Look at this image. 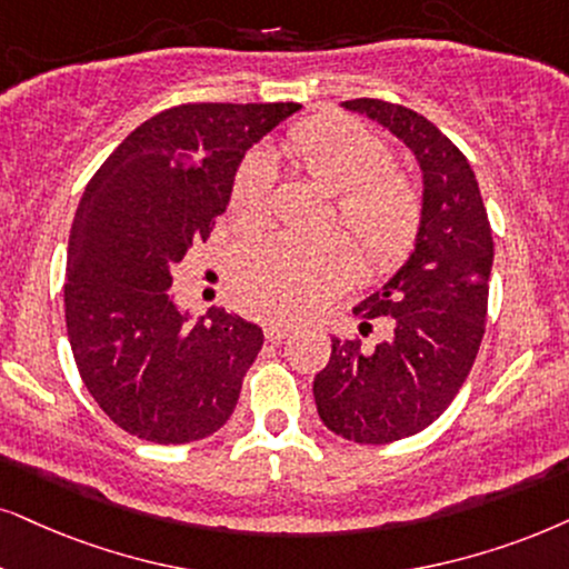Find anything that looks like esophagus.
I'll return each instance as SVG.
<instances>
[{
    "mask_svg": "<svg viewBox=\"0 0 569 569\" xmlns=\"http://www.w3.org/2000/svg\"><path fill=\"white\" fill-rule=\"evenodd\" d=\"M291 330L293 328L280 326V322H268V326H264V338H268V341H272V343H280L283 338L291 336Z\"/></svg>",
    "mask_w": 569,
    "mask_h": 569,
    "instance_id": "34e87169",
    "label": "esophagus"
}]
</instances>
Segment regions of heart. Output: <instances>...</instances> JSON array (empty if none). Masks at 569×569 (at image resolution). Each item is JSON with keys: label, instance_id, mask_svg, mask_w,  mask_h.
Returning <instances> with one entry per match:
<instances>
[{"label": "heart", "instance_id": "1", "mask_svg": "<svg viewBox=\"0 0 569 569\" xmlns=\"http://www.w3.org/2000/svg\"><path fill=\"white\" fill-rule=\"evenodd\" d=\"M299 176L336 197L333 226L341 222L362 249L365 264L397 268L415 249L422 228V193L393 170L383 139L349 118H320L293 126L278 147ZM231 212L254 228L270 212V170L262 157H247L231 183ZM357 264L347 239L299 241L257 236L236 249L231 280L251 312L268 320H299L341 289Z\"/></svg>", "mask_w": 569, "mask_h": 569}]
</instances>
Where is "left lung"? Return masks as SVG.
I'll return each instance as SVG.
<instances>
[{
	"instance_id": "obj_1",
	"label": "left lung",
	"mask_w": 569,
	"mask_h": 569,
	"mask_svg": "<svg viewBox=\"0 0 569 569\" xmlns=\"http://www.w3.org/2000/svg\"><path fill=\"white\" fill-rule=\"evenodd\" d=\"M343 107L378 120L412 149L426 214L405 268L355 307L362 336L380 320L383 338L376 347L333 338L312 391L333 433L391 443L438 420L470 376L486 333L491 222L467 157L428 118L383 99H349Z\"/></svg>"
}]
</instances>
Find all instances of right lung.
I'll list each match as a JSON object with an SVG mask.
<instances>
[{
    "mask_svg": "<svg viewBox=\"0 0 569 569\" xmlns=\"http://www.w3.org/2000/svg\"><path fill=\"white\" fill-rule=\"evenodd\" d=\"M297 102L170 107L93 172L64 268V322L86 388L126 433L189 443L226 426L262 328L212 307L189 320L170 268L210 239L243 154Z\"/></svg>",
    "mask_w": 569,
    "mask_h": 569,
    "instance_id": "add662e5",
    "label": "right lung"
}]
</instances>
